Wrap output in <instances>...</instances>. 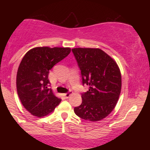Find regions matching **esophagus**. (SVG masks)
<instances>
[{"instance_id":"esophagus-1","label":"esophagus","mask_w":150,"mask_h":150,"mask_svg":"<svg viewBox=\"0 0 150 150\" xmlns=\"http://www.w3.org/2000/svg\"><path fill=\"white\" fill-rule=\"evenodd\" d=\"M70 95H71V93L70 92H67V93H65V94H63V96H64L65 98H69Z\"/></svg>"}]
</instances>
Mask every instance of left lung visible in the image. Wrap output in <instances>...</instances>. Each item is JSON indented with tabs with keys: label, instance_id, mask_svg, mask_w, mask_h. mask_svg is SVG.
I'll use <instances>...</instances> for the list:
<instances>
[{
	"label": "left lung",
	"instance_id": "left-lung-1",
	"mask_svg": "<svg viewBox=\"0 0 150 150\" xmlns=\"http://www.w3.org/2000/svg\"><path fill=\"white\" fill-rule=\"evenodd\" d=\"M89 90L82 94V102L74 111L80 118L99 121L111 113L121 90V75L116 62L100 49H72Z\"/></svg>",
	"mask_w": 150,
	"mask_h": 150
}]
</instances>
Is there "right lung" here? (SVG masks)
<instances>
[{
    "instance_id": "obj_1",
    "label": "right lung",
    "mask_w": 150,
    "mask_h": 150,
    "mask_svg": "<svg viewBox=\"0 0 150 150\" xmlns=\"http://www.w3.org/2000/svg\"><path fill=\"white\" fill-rule=\"evenodd\" d=\"M70 51L64 47H36L22 58L17 73V91L22 104L33 116H47L61 101L49 87V73Z\"/></svg>"
}]
</instances>
